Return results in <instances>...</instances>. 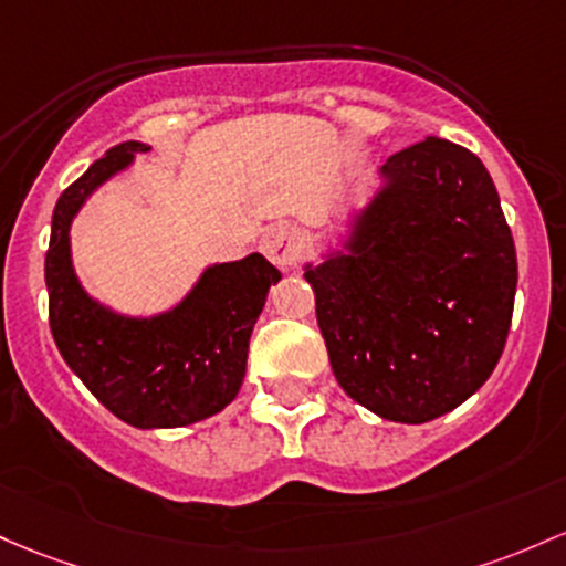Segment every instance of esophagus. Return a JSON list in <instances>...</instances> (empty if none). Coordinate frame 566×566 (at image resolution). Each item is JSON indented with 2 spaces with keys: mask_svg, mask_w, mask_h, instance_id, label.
Segmentation results:
<instances>
[{
  "mask_svg": "<svg viewBox=\"0 0 566 566\" xmlns=\"http://www.w3.org/2000/svg\"><path fill=\"white\" fill-rule=\"evenodd\" d=\"M260 250L279 269H293L303 254V233L287 222H276L263 233Z\"/></svg>",
  "mask_w": 566,
  "mask_h": 566,
  "instance_id": "obj_1",
  "label": "esophagus"
}]
</instances>
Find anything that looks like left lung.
<instances>
[{"label": "left lung", "mask_w": 566, "mask_h": 566, "mask_svg": "<svg viewBox=\"0 0 566 566\" xmlns=\"http://www.w3.org/2000/svg\"><path fill=\"white\" fill-rule=\"evenodd\" d=\"M381 179L344 250L303 276L344 392L381 419L424 424L492 376L518 265L478 155L430 136L395 153Z\"/></svg>", "instance_id": "left-lung-1"}]
</instances>
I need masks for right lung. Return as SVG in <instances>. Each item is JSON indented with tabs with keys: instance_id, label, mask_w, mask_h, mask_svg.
<instances>
[{
	"instance_id": "right-lung-1",
	"label": "right lung",
	"mask_w": 566,
	"mask_h": 566,
	"mask_svg": "<svg viewBox=\"0 0 566 566\" xmlns=\"http://www.w3.org/2000/svg\"><path fill=\"white\" fill-rule=\"evenodd\" d=\"M147 150L142 142H123L61 192L45 284L55 346L91 395L126 424L169 430L231 406L247 374L252 327L282 273L258 252L209 265L182 303L147 319L93 301L72 265V220L98 185Z\"/></svg>"
}]
</instances>
